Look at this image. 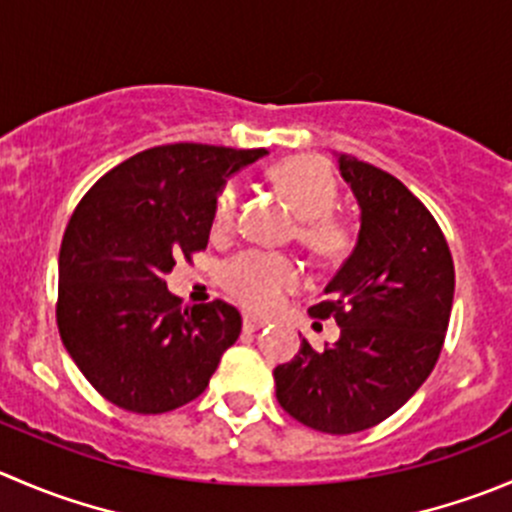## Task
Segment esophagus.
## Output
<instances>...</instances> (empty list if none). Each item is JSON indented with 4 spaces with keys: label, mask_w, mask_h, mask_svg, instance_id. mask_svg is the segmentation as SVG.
Instances as JSON below:
<instances>
[{
    "label": "esophagus",
    "mask_w": 512,
    "mask_h": 512,
    "mask_svg": "<svg viewBox=\"0 0 512 512\" xmlns=\"http://www.w3.org/2000/svg\"><path fill=\"white\" fill-rule=\"evenodd\" d=\"M267 322L260 320V317H252V315H242V330L245 332H255L260 327H265Z\"/></svg>",
    "instance_id": "34e87169"
}]
</instances>
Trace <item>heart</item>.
<instances>
[{
	"label": "heart",
	"instance_id": "1",
	"mask_svg": "<svg viewBox=\"0 0 512 512\" xmlns=\"http://www.w3.org/2000/svg\"><path fill=\"white\" fill-rule=\"evenodd\" d=\"M277 190L285 195L297 215V242L322 262H340L355 250V225L335 212L337 185L325 165L310 157H292L270 172ZM240 192L227 182L212 210V232L227 235L235 227ZM300 265L290 255L265 250H247L222 265L220 285L237 305L252 312H267L282 297L300 287Z\"/></svg>",
	"mask_w": 512,
	"mask_h": 512
}]
</instances>
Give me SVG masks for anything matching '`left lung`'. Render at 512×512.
I'll return each mask as SVG.
<instances>
[{
    "instance_id": "1",
    "label": "left lung",
    "mask_w": 512,
    "mask_h": 512,
    "mask_svg": "<svg viewBox=\"0 0 512 512\" xmlns=\"http://www.w3.org/2000/svg\"><path fill=\"white\" fill-rule=\"evenodd\" d=\"M360 202L352 255L325 287L312 317L340 325V340L275 367L277 403L297 423L352 435L388 420L428 380L453 310L455 267L428 207L390 172L337 157Z\"/></svg>"
}]
</instances>
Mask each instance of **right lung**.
Returning <instances> with one entry per match:
<instances>
[{"label": "right lung", "mask_w": 512, "mask_h": 512, "mask_svg": "<svg viewBox=\"0 0 512 512\" xmlns=\"http://www.w3.org/2000/svg\"><path fill=\"white\" fill-rule=\"evenodd\" d=\"M265 150L177 142L137 152L79 200L59 250L57 327L102 398L160 415L205 393L242 317L222 300L187 307L165 275L210 240L227 177Z\"/></svg>", "instance_id": "obj_1"}]
</instances>
